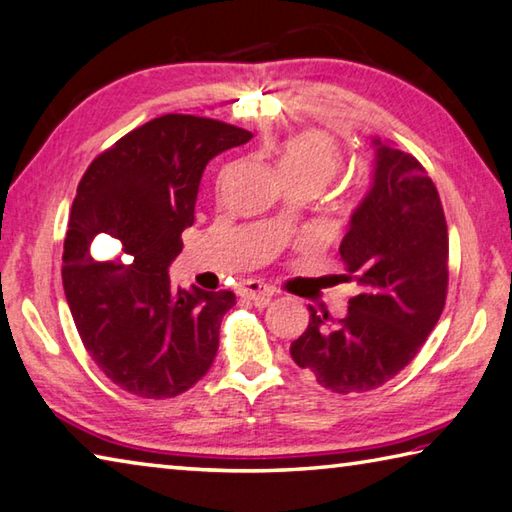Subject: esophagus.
Instances as JSON below:
<instances>
[{
    "label": "esophagus",
    "mask_w": 512,
    "mask_h": 512,
    "mask_svg": "<svg viewBox=\"0 0 512 512\" xmlns=\"http://www.w3.org/2000/svg\"><path fill=\"white\" fill-rule=\"evenodd\" d=\"M238 294L243 298H249V301H254L256 305H267L276 292L274 287H269L260 281H247L238 287Z\"/></svg>",
    "instance_id": "34e87169"
}]
</instances>
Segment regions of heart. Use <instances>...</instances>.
<instances>
[{"label":"heart","instance_id":"b5f03b06","mask_svg":"<svg viewBox=\"0 0 512 512\" xmlns=\"http://www.w3.org/2000/svg\"><path fill=\"white\" fill-rule=\"evenodd\" d=\"M283 180H310L323 187L341 167V149L321 131H305L289 138L276 160Z\"/></svg>","mask_w":512,"mask_h":512}]
</instances>
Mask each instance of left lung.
<instances>
[{
	"instance_id": "1",
	"label": "left lung",
	"mask_w": 512,
	"mask_h": 512,
	"mask_svg": "<svg viewBox=\"0 0 512 512\" xmlns=\"http://www.w3.org/2000/svg\"><path fill=\"white\" fill-rule=\"evenodd\" d=\"M372 187L339 247L361 292L339 321L318 316L289 347L323 388L350 394L388 383L435 330L448 292V227L435 182L410 153L372 138Z\"/></svg>"
}]
</instances>
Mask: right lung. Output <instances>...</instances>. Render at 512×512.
I'll use <instances>...</instances> for the list:
<instances>
[{
	"label": "right lung",
	"instance_id": "add662e5",
	"mask_svg": "<svg viewBox=\"0 0 512 512\" xmlns=\"http://www.w3.org/2000/svg\"><path fill=\"white\" fill-rule=\"evenodd\" d=\"M252 140L234 124L167 113L95 158L77 185L62 281L80 339L109 379L142 399H171L207 374L234 292L173 289L169 265L194 225L207 162ZM116 240L106 264L90 258Z\"/></svg>",
	"mask_w": 512,
	"mask_h": 512
}]
</instances>
